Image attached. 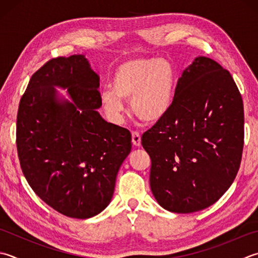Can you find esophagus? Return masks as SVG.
<instances>
[{"instance_id":"1","label":"esophagus","mask_w":258,"mask_h":258,"mask_svg":"<svg viewBox=\"0 0 258 258\" xmlns=\"http://www.w3.org/2000/svg\"><path fill=\"white\" fill-rule=\"evenodd\" d=\"M132 142L135 146H141V135L139 132L132 133Z\"/></svg>"}]
</instances>
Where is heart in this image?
Returning a JSON list of instances; mask_svg holds the SVG:
<instances>
[{"instance_id": "heart-1", "label": "heart", "mask_w": 258, "mask_h": 258, "mask_svg": "<svg viewBox=\"0 0 258 258\" xmlns=\"http://www.w3.org/2000/svg\"><path fill=\"white\" fill-rule=\"evenodd\" d=\"M176 96V75L168 60L136 58L119 64L113 75V88L100 90V102L110 118L122 120L124 100L146 123H158L172 110Z\"/></svg>"}]
</instances>
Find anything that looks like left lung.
Masks as SVG:
<instances>
[{
	"mask_svg": "<svg viewBox=\"0 0 258 258\" xmlns=\"http://www.w3.org/2000/svg\"><path fill=\"white\" fill-rule=\"evenodd\" d=\"M151 191L162 208L190 214L214 205L238 172L244 105L228 70L197 57L176 85L171 113L143 134Z\"/></svg>",
	"mask_w": 258,
	"mask_h": 258,
	"instance_id": "obj_1",
	"label": "left lung"
}]
</instances>
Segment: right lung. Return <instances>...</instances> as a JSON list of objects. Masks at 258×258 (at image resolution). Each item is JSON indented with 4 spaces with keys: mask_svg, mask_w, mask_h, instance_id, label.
<instances>
[{
    "mask_svg": "<svg viewBox=\"0 0 258 258\" xmlns=\"http://www.w3.org/2000/svg\"><path fill=\"white\" fill-rule=\"evenodd\" d=\"M99 77L84 54L49 60L20 100L17 148L28 183L58 213L98 215L112 200L116 175L132 149L128 130L98 113ZM55 88L67 89L64 99Z\"/></svg>",
    "mask_w": 258,
    "mask_h": 258,
    "instance_id": "add662e5",
    "label": "right lung"
}]
</instances>
